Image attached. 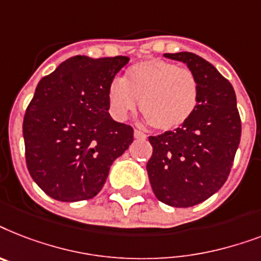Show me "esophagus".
I'll return each instance as SVG.
<instances>
[{
	"instance_id": "34e87169",
	"label": "esophagus",
	"mask_w": 261,
	"mask_h": 261,
	"mask_svg": "<svg viewBox=\"0 0 261 261\" xmlns=\"http://www.w3.org/2000/svg\"><path fill=\"white\" fill-rule=\"evenodd\" d=\"M133 136H135V139H147V135L143 132H140V130H137V129H135Z\"/></svg>"
}]
</instances>
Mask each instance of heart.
Here are the masks:
<instances>
[{"instance_id":"obj_1","label":"heart","mask_w":261,"mask_h":261,"mask_svg":"<svg viewBox=\"0 0 261 261\" xmlns=\"http://www.w3.org/2000/svg\"><path fill=\"white\" fill-rule=\"evenodd\" d=\"M110 113L117 120L139 110L156 130L182 126L198 103V81L191 70L162 59L132 64L124 79H114L108 89Z\"/></svg>"}]
</instances>
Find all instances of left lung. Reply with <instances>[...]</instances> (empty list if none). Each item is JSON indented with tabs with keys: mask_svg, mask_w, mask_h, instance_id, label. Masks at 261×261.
Segmentation results:
<instances>
[{
	"mask_svg": "<svg viewBox=\"0 0 261 261\" xmlns=\"http://www.w3.org/2000/svg\"><path fill=\"white\" fill-rule=\"evenodd\" d=\"M179 60L198 81L193 116L175 130L149 136L153 152L147 172L156 198L168 206L190 207L224 186L241 137L234 89L213 64L193 52L164 54Z\"/></svg>",
	"mask_w": 261,
	"mask_h": 261,
	"instance_id": "8db88e82",
	"label": "left lung"
}]
</instances>
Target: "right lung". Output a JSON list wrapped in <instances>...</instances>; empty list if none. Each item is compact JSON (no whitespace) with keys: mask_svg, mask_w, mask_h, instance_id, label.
I'll list each match as a JSON object with an SVG mask.
<instances>
[{"mask_svg":"<svg viewBox=\"0 0 261 261\" xmlns=\"http://www.w3.org/2000/svg\"><path fill=\"white\" fill-rule=\"evenodd\" d=\"M128 62L76 55L37 83L22 122L25 159L37 186L56 201L95 197L132 144V126L108 112V89Z\"/></svg>","mask_w":261,"mask_h":261,"instance_id":"1","label":"right lung"}]
</instances>
